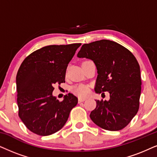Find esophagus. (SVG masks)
Here are the masks:
<instances>
[{"label": "esophagus", "instance_id": "1", "mask_svg": "<svg viewBox=\"0 0 157 157\" xmlns=\"http://www.w3.org/2000/svg\"><path fill=\"white\" fill-rule=\"evenodd\" d=\"M85 99H86L85 98H80L78 99V101H79V103H82L83 101H85Z\"/></svg>", "mask_w": 157, "mask_h": 157}]
</instances>
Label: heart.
<instances>
[{
    "label": "heart",
    "instance_id": "heart-1",
    "mask_svg": "<svg viewBox=\"0 0 157 157\" xmlns=\"http://www.w3.org/2000/svg\"><path fill=\"white\" fill-rule=\"evenodd\" d=\"M72 92L80 97H85L89 93V88L87 85H78L72 88Z\"/></svg>",
    "mask_w": 157,
    "mask_h": 157
}]
</instances>
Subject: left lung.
<instances>
[{
  "label": "left lung",
  "mask_w": 157,
  "mask_h": 157,
  "mask_svg": "<svg viewBox=\"0 0 157 157\" xmlns=\"http://www.w3.org/2000/svg\"><path fill=\"white\" fill-rule=\"evenodd\" d=\"M77 57L90 59L96 64V93H109L108 101H96L91 120L110 131L125 128L139 109L141 77L136 57L126 48L109 40L82 45Z\"/></svg>",
  "instance_id": "1"
}]
</instances>
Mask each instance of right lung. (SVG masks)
Returning <instances> with one entry per match:
<instances>
[{
  "instance_id": "1",
  "label": "right lung",
  "mask_w": 157,
  "mask_h": 157,
  "mask_svg": "<svg viewBox=\"0 0 157 157\" xmlns=\"http://www.w3.org/2000/svg\"><path fill=\"white\" fill-rule=\"evenodd\" d=\"M81 43L51 45L25 59L17 75L19 117L31 132L46 136L64 127L78 99L69 93L59 101L53 85L65 82L69 62Z\"/></svg>"
}]
</instances>
